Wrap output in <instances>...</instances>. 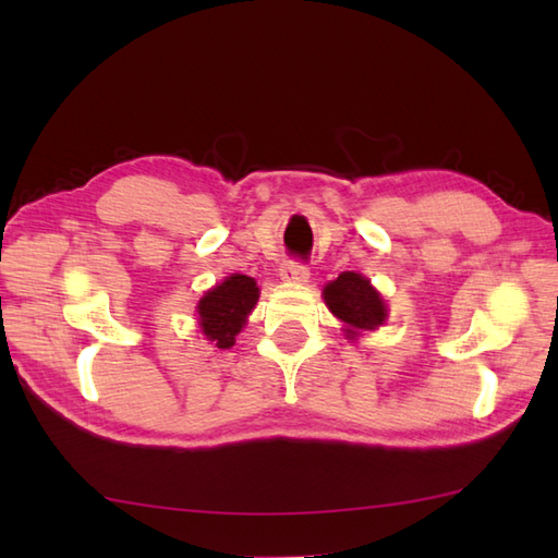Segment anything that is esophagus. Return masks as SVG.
<instances>
[{
	"label": "esophagus",
	"instance_id": "esophagus-1",
	"mask_svg": "<svg viewBox=\"0 0 558 558\" xmlns=\"http://www.w3.org/2000/svg\"><path fill=\"white\" fill-rule=\"evenodd\" d=\"M280 276L286 278V280H290V282H304L306 278H310V268H306L302 260L290 258V260H286V264L280 266Z\"/></svg>",
	"mask_w": 558,
	"mask_h": 558
}]
</instances>
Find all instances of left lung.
<instances>
[{"label": "left lung", "instance_id": "left-lung-1", "mask_svg": "<svg viewBox=\"0 0 558 558\" xmlns=\"http://www.w3.org/2000/svg\"><path fill=\"white\" fill-rule=\"evenodd\" d=\"M324 300L328 310L350 326V336H354V330H374L386 322V304L381 294L360 272H340L333 282L326 286Z\"/></svg>", "mask_w": 558, "mask_h": 558}]
</instances>
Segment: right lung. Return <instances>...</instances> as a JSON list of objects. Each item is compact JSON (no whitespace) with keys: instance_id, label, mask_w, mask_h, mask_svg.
I'll list each match as a JSON object with an SVG mask.
<instances>
[{"instance_id":"add662e5","label":"right lung","mask_w":558,"mask_h":558,"mask_svg":"<svg viewBox=\"0 0 558 558\" xmlns=\"http://www.w3.org/2000/svg\"><path fill=\"white\" fill-rule=\"evenodd\" d=\"M256 300L258 288L254 278L234 272L220 286L206 292L198 302V324L204 328V336L210 342H216V348L220 350L232 348Z\"/></svg>"}]
</instances>
